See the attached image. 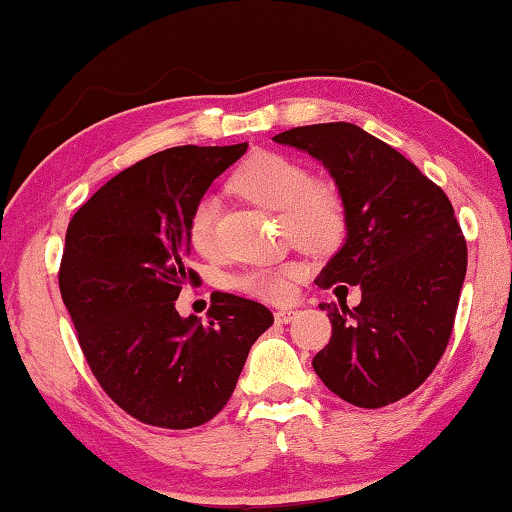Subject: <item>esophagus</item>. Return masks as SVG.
<instances>
[{
	"mask_svg": "<svg viewBox=\"0 0 512 512\" xmlns=\"http://www.w3.org/2000/svg\"><path fill=\"white\" fill-rule=\"evenodd\" d=\"M296 310H278L275 312V321L278 323H289V321H294L296 319Z\"/></svg>",
	"mask_w": 512,
	"mask_h": 512,
	"instance_id": "obj_1",
	"label": "esophagus"
}]
</instances>
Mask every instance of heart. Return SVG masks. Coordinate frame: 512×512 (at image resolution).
<instances>
[{
	"mask_svg": "<svg viewBox=\"0 0 512 512\" xmlns=\"http://www.w3.org/2000/svg\"><path fill=\"white\" fill-rule=\"evenodd\" d=\"M232 182L248 200L282 212L285 234L296 246L310 253H326L342 241L346 230L342 196L330 184L312 182L310 170L287 154H253L239 166ZM216 214L218 200L212 193H205L191 209L186 232L198 255H214ZM296 273L294 264L262 266L234 278V289L255 298L282 300L289 296Z\"/></svg>",
	"mask_w": 512,
	"mask_h": 512,
	"instance_id": "obj_1",
	"label": "heart"
}]
</instances>
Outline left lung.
<instances>
[{"instance_id": "obj_1", "label": "left lung", "mask_w": 512, "mask_h": 512, "mask_svg": "<svg viewBox=\"0 0 512 512\" xmlns=\"http://www.w3.org/2000/svg\"><path fill=\"white\" fill-rule=\"evenodd\" d=\"M275 143L305 150L335 180L346 243L316 285L362 289L358 307L321 303L332 323L312 367L358 408H385L424 383L449 344L467 273L451 200L392 145L351 123L294 127Z\"/></svg>"}]
</instances>
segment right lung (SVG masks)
I'll return each mask as SVG.
<instances>
[{
  "instance_id": "right-lung-1",
  "label": "right lung",
  "mask_w": 512,
  "mask_h": 512,
  "mask_svg": "<svg viewBox=\"0 0 512 512\" xmlns=\"http://www.w3.org/2000/svg\"><path fill=\"white\" fill-rule=\"evenodd\" d=\"M248 143L180 145L125 168L72 216L59 287L97 383L143 424L202 426L237 387L250 346L273 326L269 307L214 291L207 323L175 300L198 273L191 209Z\"/></svg>"
}]
</instances>
